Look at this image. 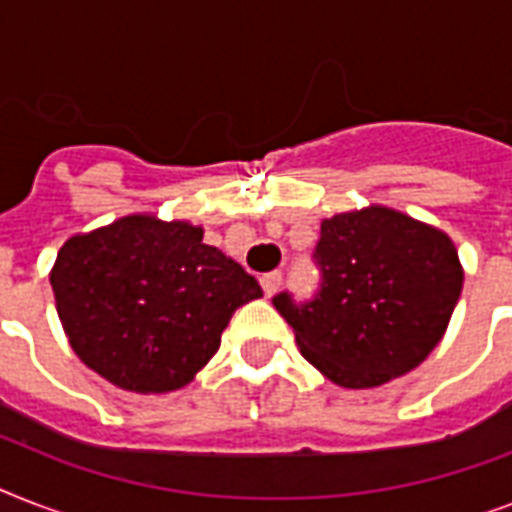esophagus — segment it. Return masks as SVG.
<instances>
[{
    "mask_svg": "<svg viewBox=\"0 0 512 512\" xmlns=\"http://www.w3.org/2000/svg\"><path fill=\"white\" fill-rule=\"evenodd\" d=\"M281 281H284V276H281V271H271V273H265L263 279H260V284H263V292L265 297H271L276 289L281 287Z\"/></svg>",
    "mask_w": 512,
    "mask_h": 512,
    "instance_id": "obj_1",
    "label": "esophagus"
}]
</instances>
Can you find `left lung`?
<instances>
[{"label":"left lung","instance_id":"8db88e82","mask_svg":"<svg viewBox=\"0 0 512 512\" xmlns=\"http://www.w3.org/2000/svg\"><path fill=\"white\" fill-rule=\"evenodd\" d=\"M313 265L316 292H279L273 305L303 356L342 388H374L420 366L462 292L449 236L385 207L324 220Z\"/></svg>","mask_w":512,"mask_h":512}]
</instances>
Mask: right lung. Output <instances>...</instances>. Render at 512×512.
Masks as SVG:
<instances>
[{"mask_svg":"<svg viewBox=\"0 0 512 512\" xmlns=\"http://www.w3.org/2000/svg\"><path fill=\"white\" fill-rule=\"evenodd\" d=\"M50 281L76 356L135 393L183 388L217 353L236 308L263 297L201 228L148 215L68 239Z\"/></svg>","mask_w":512,"mask_h":512,"instance_id":"obj_1","label":"right lung"}]
</instances>
